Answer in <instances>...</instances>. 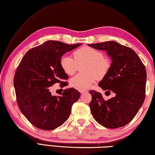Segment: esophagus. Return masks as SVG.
<instances>
[{
    "label": "esophagus",
    "mask_w": 155,
    "mask_h": 155,
    "mask_svg": "<svg viewBox=\"0 0 155 155\" xmlns=\"http://www.w3.org/2000/svg\"><path fill=\"white\" fill-rule=\"evenodd\" d=\"M80 93H81V94H83V93H84V92H87V90H86V89H81V90H80Z\"/></svg>",
    "instance_id": "34e87169"
}]
</instances>
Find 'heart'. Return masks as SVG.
Segmentation results:
<instances>
[{
	"instance_id": "b5f03b06",
	"label": "heart",
	"mask_w": 155,
	"mask_h": 155,
	"mask_svg": "<svg viewBox=\"0 0 155 155\" xmlns=\"http://www.w3.org/2000/svg\"><path fill=\"white\" fill-rule=\"evenodd\" d=\"M74 59L69 55L61 57L59 65L65 74L73 75L83 66V71L71 80V85L75 88L86 89L91 87L99 78H103L109 72L110 62L101 51L89 46H84L73 52Z\"/></svg>"
}]
</instances>
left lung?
<instances>
[{
	"instance_id": "1",
	"label": "left lung",
	"mask_w": 155,
	"mask_h": 155,
	"mask_svg": "<svg viewBox=\"0 0 155 155\" xmlns=\"http://www.w3.org/2000/svg\"><path fill=\"white\" fill-rule=\"evenodd\" d=\"M107 51L112 59L109 72L98 86L115 96L104 101L101 92L90 90L89 106L95 120L103 126L114 129L129 124L136 116L146 96L147 71L136 52L115 41L89 45Z\"/></svg>"
}]
</instances>
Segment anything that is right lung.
Wrapping results in <instances>:
<instances>
[{"instance_id":"1","label":"right lung","mask_w":155,"mask_h":155,"mask_svg":"<svg viewBox=\"0 0 155 155\" xmlns=\"http://www.w3.org/2000/svg\"><path fill=\"white\" fill-rule=\"evenodd\" d=\"M80 45L49 40L29 50L19 63L13 80L17 103L34 126L52 130L69 118L80 93L71 87L64 90L61 96H52L49 87L56 83L61 87L68 85L69 77L61 69L59 61L67 52Z\"/></svg>"}]
</instances>
